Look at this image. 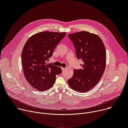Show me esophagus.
Listing matches in <instances>:
<instances>
[{
    "label": "esophagus",
    "mask_w": 128,
    "mask_h": 128,
    "mask_svg": "<svg viewBox=\"0 0 128 128\" xmlns=\"http://www.w3.org/2000/svg\"><path fill=\"white\" fill-rule=\"evenodd\" d=\"M67 68H63V67H62V71H64L65 70H66Z\"/></svg>",
    "instance_id": "esophagus-1"
}]
</instances>
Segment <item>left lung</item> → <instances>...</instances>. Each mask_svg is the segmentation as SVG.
Wrapping results in <instances>:
<instances>
[{"mask_svg":"<svg viewBox=\"0 0 128 128\" xmlns=\"http://www.w3.org/2000/svg\"><path fill=\"white\" fill-rule=\"evenodd\" d=\"M76 50V57L83 62L82 69H74L68 80L73 90L86 92L94 88L102 76L106 66V51L104 42L96 34L81 31L69 34Z\"/></svg>","mask_w":128,"mask_h":128,"instance_id":"obj_1","label":"left lung"}]
</instances>
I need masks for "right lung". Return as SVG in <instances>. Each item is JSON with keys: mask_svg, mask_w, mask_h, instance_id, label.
I'll return each mask as SVG.
<instances>
[{"mask_svg": "<svg viewBox=\"0 0 128 128\" xmlns=\"http://www.w3.org/2000/svg\"><path fill=\"white\" fill-rule=\"evenodd\" d=\"M66 34V32H42L31 36L24 44L22 53L24 76L37 90L44 92L51 88L56 75L62 73L61 67L47 62Z\"/></svg>", "mask_w": 128, "mask_h": 128, "instance_id": "add662e5", "label": "right lung"}]
</instances>
